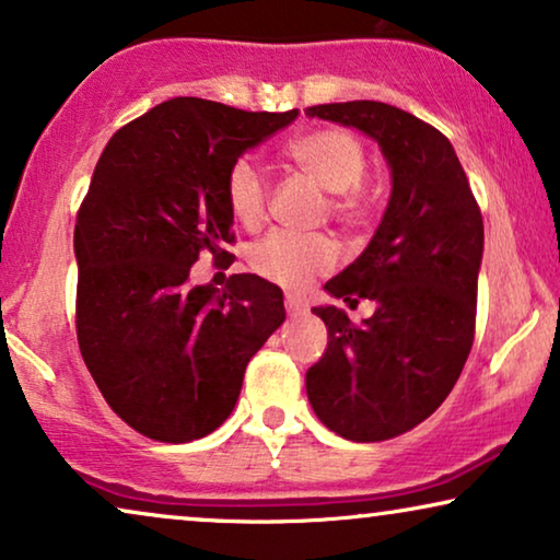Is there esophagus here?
Listing matches in <instances>:
<instances>
[{
    "label": "esophagus",
    "mask_w": 560,
    "mask_h": 560,
    "mask_svg": "<svg viewBox=\"0 0 560 560\" xmlns=\"http://www.w3.org/2000/svg\"><path fill=\"white\" fill-rule=\"evenodd\" d=\"M285 311L290 313V316H301V313L308 311V303H305L303 298H298V295H288L285 298Z\"/></svg>",
    "instance_id": "1"
}]
</instances>
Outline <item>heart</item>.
I'll list each match as a JSON object with an SVG mask.
<instances>
[{"label":"heart","instance_id":"b5f03b06","mask_svg":"<svg viewBox=\"0 0 560 560\" xmlns=\"http://www.w3.org/2000/svg\"><path fill=\"white\" fill-rule=\"evenodd\" d=\"M288 158L301 173L331 194L328 211L343 226H362L370 219V198L362 180L366 148L354 132L320 127L298 135L288 144ZM224 201L236 224L257 229L267 213V178L255 160L242 155L226 167ZM339 262V247L326 234L270 232L249 249V267L259 278L288 290H303L313 278L331 272Z\"/></svg>","mask_w":560,"mask_h":560}]
</instances>
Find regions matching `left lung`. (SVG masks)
<instances>
[{"instance_id": "left-lung-1", "label": "left lung", "mask_w": 560, "mask_h": 560, "mask_svg": "<svg viewBox=\"0 0 560 560\" xmlns=\"http://www.w3.org/2000/svg\"><path fill=\"white\" fill-rule=\"evenodd\" d=\"M308 117L377 140L393 171L385 217L366 249L326 282L334 298L377 303L351 324L336 305L313 308L326 354L305 374L320 423L357 443L408 433L454 389L474 343L485 224L454 148L439 129L382 102L318 104Z\"/></svg>"}]
</instances>
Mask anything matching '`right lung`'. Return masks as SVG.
I'll use <instances>...</instances> for the list:
<instances>
[{"mask_svg": "<svg viewBox=\"0 0 560 560\" xmlns=\"http://www.w3.org/2000/svg\"><path fill=\"white\" fill-rule=\"evenodd\" d=\"M293 112H244L178 96L114 132L75 217V336L109 408L163 443L224 423L244 370L285 320L282 290L257 275L190 285L201 252L234 242L226 167Z\"/></svg>", "mask_w": 560, "mask_h": 560, "instance_id": "add662e5", "label": "right lung"}]
</instances>
